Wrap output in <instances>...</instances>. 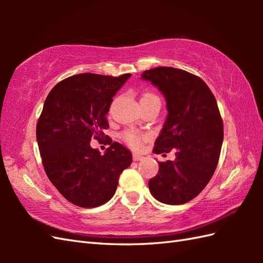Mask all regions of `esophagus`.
Wrapping results in <instances>:
<instances>
[{
    "label": "esophagus",
    "instance_id": "34e87169",
    "mask_svg": "<svg viewBox=\"0 0 263 263\" xmlns=\"http://www.w3.org/2000/svg\"><path fill=\"white\" fill-rule=\"evenodd\" d=\"M142 159H143L142 156L138 155V154H133V160H135V161H139V160H142Z\"/></svg>",
    "mask_w": 263,
    "mask_h": 263
}]
</instances>
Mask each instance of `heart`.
<instances>
[{
	"instance_id": "1",
	"label": "heart",
	"mask_w": 263,
	"mask_h": 263,
	"mask_svg": "<svg viewBox=\"0 0 263 263\" xmlns=\"http://www.w3.org/2000/svg\"><path fill=\"white\" fill-rule=\"evenodd\" d=\"M142 98H157V96H155V95L153 93H144ZM123 139L127 142V144H130V146L132 148H139L141 146V143L143 141L144 137L142 135H139V133L135 132V131H128V132H125L124 135H123Z\"/></svg>"
}]
</instances>
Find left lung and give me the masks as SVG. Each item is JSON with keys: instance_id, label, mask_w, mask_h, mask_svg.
Masks as SVG:
<instances>
[{"instance_id": "1", "label": "left lung", "mask_w": 263, "mask_h": 263, "mask_svg": "<svg viewBox=\"0 0 263 263\" xmlns=\"http://www.w3.org/2000/svg\"><path fill=\"white\" fill-rule=\"evenodd\" d=\"M141 79L166 100V121L154 153L176 152L173 161H160L149 190L159 202L186 203L209 183L219 160L224 126L216 98L202 79L184 70L160 66L144 71Z\"/></svg>"}]
</instances>
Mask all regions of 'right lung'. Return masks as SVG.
I'll list each match as a JSON object with an SVG mask.
<instances>
[{
  "label": "right lung",
  "mask_w": 263,
  "mask_h": 263,
  "mask_svg": "<svg viewBox=\"0 0 263 263\" xmlns=\"http://www.w3.org/2000/svg\"><path fill=\"white\" fill-rule=\"evenodd\" d=\"M130 73L121 77L81 73L59 82L44 103L36 128L46 175L71 203L82 208L113 197L121 173L132 163L130 150L111 142L104 155L90 146L107 136L106 119L113 97Z\"/></svg>",
  "instance_id": "add662e5"
}]
</instances>
